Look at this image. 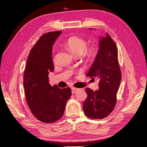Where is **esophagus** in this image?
<instances>
[{"label": "esophagus", "instance_id": "1", "mask_svg": "<svg viewBox=\"0 0 147 147\" xmlns=\"http://www.w3.org/2000/svg\"><path fill=\"white\" fill-rule=\"evenodd\" d=\"M78 90V88L73 87V88H72V94H74V93L75 92H77Z\"/></svg>", "mask_w": 147, "mask_h": 147}]
</instances>
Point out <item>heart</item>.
<instances>
[{
	"label": "heart",
	"mask_w": 147,
	"mask_h": 147,
	"mask_svg": "<svg viewBox=\"0 0 147 147\" xmlns=\"http://www.w3.org/2000/svg\"><path fill=\"white\" fill-rule=\"evenodd\" d=\"M65 46L74 54L80 56L84 53L88 58L94 57L98 52V48L96 45H93L87 48V42L85 40L77 36L69 38L65 42ZM56 60V57L55 56L54 61Z\"/></svg>",
	"instance_id": "heart-1"
}]
</instances>
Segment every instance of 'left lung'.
Listing matches in <instances>:
<instances>
[{"instance_id": "1", "label": "left lung", "mask_w": 147, "mask_h": 147, "mask_svg": "<svg viewBox=\"0 0 147 147\" xmlns=\"http://www.w3.org/2000/svg\"><path fill=\"white\" fill-rule=\"evenodd\" d=\"M96 59L86 77L99 80V90L85 89L87 97L83 105L86 116L92 119H103L114 109L117 93L121 80L116 44L109 34L101 37Z\"/></svg>"}]
</instances>
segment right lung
I'll return each mask as SVG.
<instances>
[{"label":"right lung","mask_w":147,"mask_h":147,"mask_svg":"<svg viewBox=\"0 0 147 147\" xmlns=\"http://www.w3.org/2000/svg\"><path fill=\"white\" fill-rule=\"evenodd\" d=\"M61 31L42 35L35 44L26 63L23 76L26 99L34 116L44 123L59 120L64 114L71 89L49 83L48 74L54 70L52 48Z\"/></svg>","instance_id":"right-lung-1"}]
</instances>
